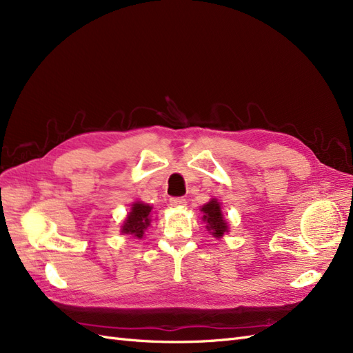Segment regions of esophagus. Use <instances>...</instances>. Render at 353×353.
I'll use <instances>...</instances> for the list:
<instances>
[{
	"mask_svg": "<svg viewBox=\"0 0 353 353\" xmlns=\"http://www.w3.org/2000/svg\"><path fill=\"white\" fill-rule=\"evenodd\" d=\"M169 203L172 208H179V206H185L187 200L184 197H172L169 200Z\"/></svg>",
	"mask_w": 353,
	"mask_h": 353,
	"instance_id": "obj_1",
	"label": "esophagus"
}]
</instances>
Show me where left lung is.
<instances>
[{"label": "left lung", "instance_id": "left-lung-1", "mask_svg": "<svg viewBox=\"0 0 353 353\" xmlns=\"http://www.w3.org/2000/svg\"><path fill=\"white\" fill-rule=\"evenodd\" d=\"M203 212V221L208 222V231L212 232L213 237H222L223 232L228 231L227 222L222 218V212L218 200H210L208 205L201 208Z\"/></svg>", "mask_w": 353, "mask_h": 353}]
</instances>
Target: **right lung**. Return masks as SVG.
<instances>
[{"mask_svg": "<svg viewBox=\"0 0 353 353\" xmlns=\"http://www.w3.org/2000/svg\"><path fill=\"white\" fill-rule=\"evenodd\" d=\"M150 212L152 206L144 205V203L137 201L132 205L131 212L128 213V218L123 222L122 232L132 234L134 237L141 239L144 236V231L150 225Z\"/></svg>", "mask_w": 353, "mask_h": 353, "instance_id": "right-lung-1", "label": "right lung"}]
</instances>
